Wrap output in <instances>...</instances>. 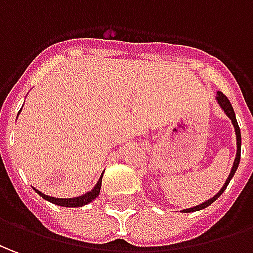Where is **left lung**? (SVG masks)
Here are the masks:
<instances>
[{
  "label": "left lung",
  "mask_w": 253,
  "mask_h": 253,
  "mask_svg": "<svg viewBox=\"0 0 253 253\" xmlns=\"http://www.w3.org/2000/svg\"><path fill=\"white\" fill-rule=\"evenodd\" d=\"M216 100L219 106L222 107V110L224 111V114L229 117L230 120H231V124H233V126H234V132H236V140H237V153H236V158H234V163H233V167H231V170H230V175L229 177L226 179V183L223 184V187L219 190V193H217L216 196H213L210 200H205L204 203L198 204L196 207H191V208H186V210H182L180 212L183 213H191V212H196V211L204 210V208H207L208 205H211L212 203H215L219 197L222 196L223 191L226 190L227 187V184L230 183V180L233 179L234 176V173H236L237 168H238V164H240V158H241V132H240V126H238V123H237V118H236V113H234V110H233V106L229 102V99L223 95L222 92H217L216 93Z\"/></svg>",
  "instance_id": "8db88e82"
}]
</instances>
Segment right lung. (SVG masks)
I'll list each match as a JSON object with an SVG mask.
<instances>
[{"mask_svg": "<svg viewBox=\"0 0 253 253\" xmlns=\"http://www.w3.org/2000/svg\"><path fill=\"white\" fill-rule=\"evenodd\" d=\"M19 114H20V111L17 113V116H19ZM103 173H102L100 179H99L96 184H95V187L90 190V191L85 193V194H81V196H78V197H73V198H56V197L43 194L42 191H40V190H37V189L34 190H36V193L38 194V196L42 197L43 200H46V201H49V203L52 204H56V205H60V207H69V208L84 207V205H86V204L92 203V201L99 196L100 189H102V177H103Z\"/></svg>", "mask_w": 253, "mask_h": 253, "instance_id": "1", "label": "right lung"}]
</instances>
